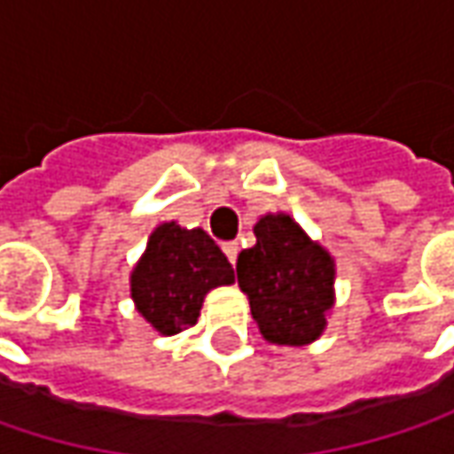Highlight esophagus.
Returning <instances> with one entry per match:
<instances>
[{
	"label": "esophagus",
	"mask_w": 454,
	"mask_h": 454,
	"mask_svg": "<svg viewBox=\"0 0 454 454\" xmlns=\"http://www.w3.org/2000/svg\"><path fill=\"white\" fill-rule=\"evenodd\" d=\"M222 250H224V254H227V260H230V262H235L237 253H239V245L232 239V242H224V245H222Z\"/></svg>",
	"instance_id": "34e87169"
}]
</instances>
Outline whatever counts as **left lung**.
Segmentation results:
<instances>
[{
    "instance_id": "1",
    "label": "left lung",
    "mask_w": 454,
    "mask_h": 454,
    "mask_svg": "<svg viewBox=\"0 0 454 454\" xmlns=\"http://www.w3.org/2000/svg\"><path fill=\"white\" fill-rule=\"evenodd\" d=\"M254 237L237 257V283L262 339L278 346L313 343L333 308V257L283 212L260 217Z\"/></svg>"
}]
</instances>
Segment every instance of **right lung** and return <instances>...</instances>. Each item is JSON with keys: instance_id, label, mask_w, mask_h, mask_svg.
<instances>
[{"instance_id": "add662e5", "label": "right lung", "mask_w": 454, "mask_h": 454, "mask_svg": "<svg viewBox=\"0 0 454 454\" xmlns=\"http://www.w3.org/2000/svg\"><path fill=\"white\" fill-rule=\"evenodd\" d=\"M232 283V265L212 237L200 227L164 222L151 232L146 253L133 268L131 298L161 336H174L197 323L209 290Z\"/></svg>"}]
</instances>
